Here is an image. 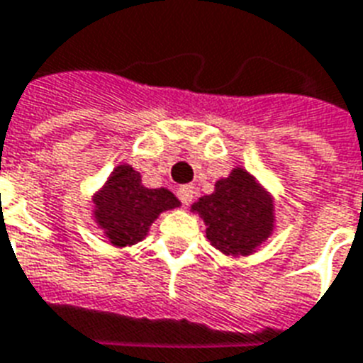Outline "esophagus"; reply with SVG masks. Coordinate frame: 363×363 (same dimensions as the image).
I'll list each match as a JSON object with an SVG mask.
<instances>
[{
  "mask_svg": "<svg viewBox=\"0 0 363 363\" xmlns=\"http://www.w3.org/2000/svg\"><path fill=\"white\" fill-rule=\"evenodd\" d=\"M177 196H179V199L182 201V205H190L192 203L194 196H196V188H194L192 184H184V186H181L177 190Z\"/></svg>",
  "mask_w": 363,
  "mask_h": 363,
  "instance_id": "obj_1",
  "label": "esophagus"
}]
</instances>
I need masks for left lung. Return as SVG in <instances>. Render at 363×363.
Returning <instances> with one entry per match:
<instances>
[{"label":"left lung","mask_w":363,"mask_h":363,"mask_svg":"<svg viewBox=\"0 0 363 363\" xmlns=\"http://www.w3.org/2000/svg\"><path fill=\"white\" fill-rule=\"evenodd\" d=\"M205 222L211 245L226 256H250L275 230V203L254 175L242 167L215 182V192L192 205Z\"/></svg>","instance_id":"left-lung-1"}]
</instances>
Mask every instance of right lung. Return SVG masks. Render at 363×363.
Instances as JSON below:
<instances>
[{"instance_id":"right-lung-1","label":"right lung","mask_w":363,"mask_h":363,"mask_svg":"<svg viewBox=\"0 0 363 363\" xmlns=\"http://www.w3.org/2000/svg\"><path fill=\"white\" fill-rule=\"evenodd\" d=\"M94 220L105 239L118 248L147 238L162 213L181 207L167 188H147L131 165H116L105 184L92 196Z\"/></svg>"}]
</instances>
